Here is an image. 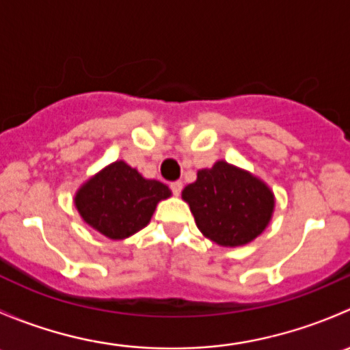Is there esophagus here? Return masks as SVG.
I'll return each mask as SVG.
<instances>
[{"label": "esophagus", "instance_id": "1", "mask_svg": "<svg viewBox=\"0 0 350 350\" xmlns=\"http://www.w3.org/2000/svg\"><path fill=\"white\" fill-rule=\"evenodd\" d=\"M171 189H172V195L179 196V195H181V191H183V183L181 181L171 183Z\"/></svg>", "mask_w": 350, "mask_h": 350}]
</instances>
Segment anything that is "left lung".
I'll use <instances>...</instances> for the list:
<instances>
[{
	"mask_svg": "<svg viewBox=\"0 0 350 350\" xmlns=\"http://www.w3.org/2000/svg\"><path fill=\"white\" fill-rule=\"evenodd\" d=\"M181 196L201 234L221 247L245 245L259 237L276 206L273 189L262 179L227 161L200 169Z\"/></svg>",
	"mask_w": 350,
	"mask_h": 350,
	"instance_id": "8db88e82",
	"label": "left lung"
}]
</instances>
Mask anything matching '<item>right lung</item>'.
I'll list each match as a JSON object with an SVG mask.
<instances>
[{"instance_id":"obj_1","label":"right lung","mask_w":350,"mask_h":350,"mask_svg":"<svg viewBox=\"0 0 350 350\" xmlns=\"http://www.w3.org/2000/svg\"><path fill=\"white\" fill-rule=\"evenodd\" d=\"M171 195L164 183L115 161L79 186L74 204L84 224L111 241H123L147 227L159 201Z\"/></svg>"}]
</instances>
